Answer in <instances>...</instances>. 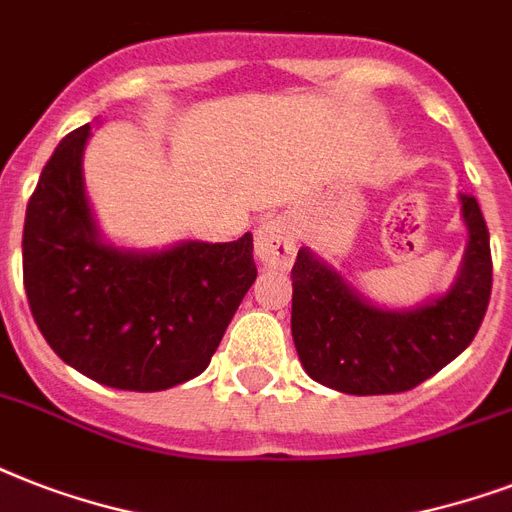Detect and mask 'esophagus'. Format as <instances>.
I'll return each mask as SVG.
<instances>
[{
  "mask_svg": "<svg viewBox=\"0 0 512 512\" xmlns=\"http://www.w3.org/2000/svg\"><path fill=\"white\" fill-rule=\"evenodd\" d=\"M295 249V231L284 217H268L265 223H260L255 239V252L260 257V263L284 271L295 260Z\"/></svg>",
  "mask_w": 512,
  "mask_h": 512,
  "instance_id": "34e87169",
  "label": "esophagus"
}]
</instances>
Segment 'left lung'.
Masks as SVG:
<instances>
[{
	"instance_id": "left-lung-1",
	"label": "left lung",
	"mask_w": 512,
	"mask_h": 512,
	"mask_svg": "<svg viewBox=\"0 0 512 512\" xmlns=\"http://www.w3.org/2000/svg\"><path fill=\"white\" fill-rule=\"evenodd\" d=\"M468 249L452 289L412 311L366 303L335 268L297 252L292 268V337L311 380L350 396L404 393L468 348L492 297L489 228L478 201L460 193Z\"/></svg>"
}]
</instances>
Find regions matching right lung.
I'll list each match as a JSON object with an SVG mask.
<instances>
[{
  "mask_svg": "<svg viewBox=\"0 0 512 512\" xmlns=\"http://www.w3.org/2000/svg\"><path fill=\"white\" fill-rule=\"evenodd\" d=\"M90 124L60 140L26 207L23 284L50 348L119 390H167L212 361L255 284L252 233L162 252L106 244L84 193Z\"/></svg>",
  "mask_w": 512,
  "mask_h": 512,
  "instance_id": "add662e5",
  "label": "right lung"
}]
</instances>
